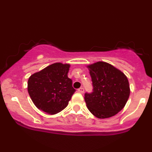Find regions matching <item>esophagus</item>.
Here are the masks:
<instances>
[{"label":"esophagus","mask_w":152,"mask_h":152,"mask_svg":"<svg viewBox=\"0 0 152 152\" xmlns=\"http://www.w3.org/2000/svg\"><path fill=\"white\" fill-rule=\"evenodd\" d=\"M78 92L79 93H81V94H83L84 92V88H82V87H81V88H78Z\"/></svg>","instance_id":"esophagus-1"}]
</instances>
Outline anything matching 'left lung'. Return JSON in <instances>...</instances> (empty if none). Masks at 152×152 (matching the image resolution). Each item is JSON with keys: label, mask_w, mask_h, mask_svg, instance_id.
<instances>
[{"label": "left lung", "mask_w": 152, "mask_h": 152, "mask_svg": "<svg viewBox=\"0 0 152 152\" xmlns=\"http://www.w3.org/2000/svg\"><path fill=\"white\" fill-rule=\"evenodd\" d=\"M93 92L84 95L86 106L99 119L113 117L125 106L130 96L127 77L112 65L98 61L88 65Z\"/></svg>", "instance_id": "1"}]
</instances>
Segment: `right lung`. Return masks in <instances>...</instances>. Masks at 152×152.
<instances>
[{
	"label": "right lung",
	"instance_id": "obj_1",
	"mask_svg": "<svg viewBox=\"0 0 152 152\" xmlns=\"http://www.w3.org/2000/svg\"><path fill=\"white\" fill-rule=\"evenodd\" d=\"M70 65L55 63L31 75L28 92L34 105L50 115L62 111L75 91L68 77Z\"/></svg>",
	"mask_w": 152,
	"mask_h": 152
}]
</instances>
